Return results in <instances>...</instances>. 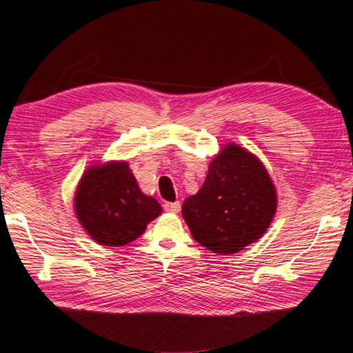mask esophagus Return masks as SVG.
Here are the masks:
<instances>
[{"label":"esophagus","instance_id":"34e87169","mask_svg":"<svg viewBox=\"0 0 353 353\" xmlns=\"http://www.w3.org/2000/svg\"><path fill=\"white\" fill-rule=\"evenodd\" d=\"M163 209H165L167 212H170V214H177V212L180 210V203L179 201L165 203V204H163Z\"/></svg>","mask_w":353,"mask_h":353}]
</instances>
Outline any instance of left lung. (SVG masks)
I'll return each mask as SVG.
<instances>
[{
    "label": "left lung",
    "mask_w": 353,
    "mask_h": 353,
    "mask_svg": "<svg viewBox=\"0 0 353 353\" xmlns=\"http://www.w3.org/2000/svg\"><path fill=\"white\" fill-rule=\"evenodd\" d=\"M276 203L275 185L263 162L227 143L210 161L200 191L183 201L182 215L196 242L228 256L266 233Z\"/></svg>",
    "instance_id": "8db88e82"
}]
</instances>
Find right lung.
Instances as JSON below:
<instances>
[{
    "label": "right lung",
    "mask_w": 353,
    "mask_h": 353,
    "mask_svg": "<svg viewBox=\"0 0 353 353\" xmlns=\"http://www.w3.org/2000/svg\"><path fill=\"white\" fill-rule=\"evenodd\" d=\"M73 209L87 234L103 247L135 241L162 214L161 204L139 190L126 161L88 167L77 186Z\"/></svg>",
    "instance_id": "1"
}]
</instances>
